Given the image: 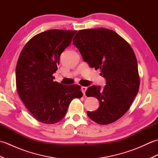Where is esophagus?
Masks as SVG:
<instances>
[{"mask_svg":"<svg viewBox=\"0 0 158 158\" xmlns=\"http://www.w3.org/2000/svg\"><path fill=\"white\" fill-rule=\"evenodd\" d=\"M86 89H87L86 87H84V86H82V87H81V91H82V92H83V95L85 94Z\"/></svg>","mask_w":158,"mask_h":158,"instance_id":"1","label":"esophagus"}]
</instances>
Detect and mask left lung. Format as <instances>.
I'll return each mask as SVG.
<instances>
[{"label": "left lung", "mask_w": 158, "mask_h": 158, "mask_svg": "<svg viewBox=\"0 0 158 158\" xmlns=\"http://www.w3.org/2000/svg\"><path fill=\"white\" fill-rule=\"evenodd\" d=\"M83 60L91 68L100 69L106 79L103 89L92 85L85 92L95 97L100 106L88 111L92 120L101 125L111 123L129 109L139 92L138 64L133 49L125 40L109 29H86L78 31L73 40Z\"/></svg>", "instance_id": "1"}]
</instances>
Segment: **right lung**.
<instances>
[{
  "mask_svg": "<svg viewBox=\"0 0 158 158\" xmlns=\"http://www.w3.org/2000/svg\"><path fill=\"white\" fill-rule=\"evenodd\" d=\"M77 31L49 30L26 43L16 65V88L20 98L39 122L53 124L65 116L71 100L82 97L78 85L53 81L60 57Z\"/></svg>",
  "mask_w": 158,
  "mask_h": 158,
  "instance_id": "right-lung-1",
  "label": "right lung"
}]
</instances>
